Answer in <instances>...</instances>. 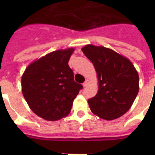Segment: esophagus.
<instances>
[{
    "instance_id": "esophagus-1",
    "label": "esophagus",
    "mask_w": 155,
    "mask_h": 155,
    "mask_svg": "<svg viewBox=\"0 0 155 155\" xmlns=\"http://www.w3.org/2000/svg\"><path fill=\"white\" fill-rule=\"evenodd\" d=\"M89 84H90V81H89L88 79H86V80H85V82L83 83V86L84 87H87V85H89Z\"/></svg>"
}]
</instances>
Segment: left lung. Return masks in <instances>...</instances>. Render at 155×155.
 <instances>
[{"instance_id":"obj_1","label":"left lung","mask_w":155,"mask_h":155,"mask_svg":"<svg viewBox=\"0 0 155 155\" xmlns=\"http://www.w3.org/2000/svg\"><path fill=\"white\" fill-rule=\"evenodd\" d=\"M82 52L94 66L99 90L87 100L94 115L113 120L126 113L139 91V75L133 64L110 48L87 45Z\"/></svg>"}]
</instances>
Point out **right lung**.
I'll use <instances>...</instances> for the list:
<instances>
[{
    "mask_svg": "<svg viewBox=\"0 0 155 155\" xmlns=\"http://www.w3.org/2000/svg\"><path fill=\"white\" fill-rule=\"evenodd\" d=\"M73 51H52L31 64L23 73V96L31 110L43 119L56 121L67 116L83 87L75 82L68 65Z\"/></svg>",
    "mask_w": 155,
    "mask_h": 155,
    "instance_id": "add662e5",
    "label": "right lung"
}]
</instances>
